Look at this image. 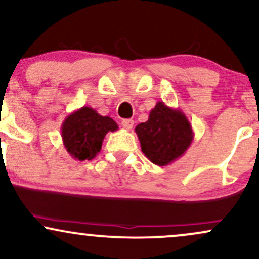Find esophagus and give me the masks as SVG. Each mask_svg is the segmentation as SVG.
Returning a JSON list of instances; mask_svg holds the SVG:
<instances>
[{
    "instance_id": "obj_1",
    "label": "esophagus",
    "mask_w": 259,
    "mask_h": 259,
    "mask_svg": "<svg viewBox=\"0 0 259 259\" xmlns=\"http://www.w3.org/2000/svg\"><path fill=\"white\" fill-rule=\"evenodd\" d=\"M121 125H123L124 129L130 130L134 126V120L133 119H123L121 120Z\"/></svg>"
}]
</instances>
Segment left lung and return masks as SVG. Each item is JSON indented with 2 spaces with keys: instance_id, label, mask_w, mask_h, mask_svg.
Segmentation results:
<instances>
[{
  "instance_id": "1",
  "label": "left lung",
  "mask_w": 259,
  "mask_h": 259,
  "mask_svg": "<svg viewBox=\"0 0 259 259\" xmlns=\"http://www.w3.org/2000/svg\"><path fill=\"white\" fill-rule=\"evenodd\" d=\"M141 151L153 164L168 165L186 152L194 140L189 119L179 108L157 102L148 119L135 127Z\"/></svg>"
}]
</instances>
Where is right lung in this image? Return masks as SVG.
Wrapping results in <instances>:
<instances>
[{"instance_id": "right-lung-1", "label": "right lung", "mask_w": 259, "mask_h": 259, "mask_svg": "<svg viewBox=\"0 0 259 259\" xmlns=\"http://www.w3.org/2000/svg\"><path fill=\"white\" fill-rule=\"evenodd\" d=\"M118 130L112 118L103 117L91 107H81L65 118L61 133L63 145L74 159L90 160L101 151L108 132Z\"/></svg>"}]
</instances>
